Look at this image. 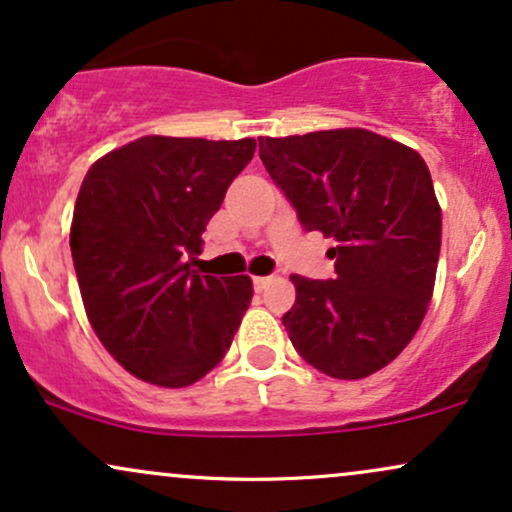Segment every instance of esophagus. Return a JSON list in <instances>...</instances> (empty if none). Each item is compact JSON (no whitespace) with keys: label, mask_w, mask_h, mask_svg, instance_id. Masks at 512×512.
I'll list each match as a JSON object with an SVG mask.
<instances>
[{"label":"esophagus","mask_w":512,"mask_h":512,"mask_svg":"<svg viewBox=\"0 0 512 512\" xmlns=\"http://www.w3.org/2000/svg\"><path fill=\"white\" fill-rule=\"evenodd\" d=\"M269 281H272V276H252V286H255V291L267 289Z\"/></svg>","instance_id":"34e87169"}]
</instances>
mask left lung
<instances>
[{
  "label": "left lung",
  "mask_w": 512,
  "mask_h": 512,
  "mask_svg": "<svg viewBox=\"0 0 512 512\" xmlns=\"http://www.w3.org/2000/svg\"><path fill=\"white\" fill-rule=\"evenodd\" d=\"M260 158L305 231L337 240L334 279L291 276L296 303L281 322L293 349L339 380L385 368L436 284L443 219L426 161L368 129L260 137Z\"/></svg>",
  "instance_id": "obj_1"
}]
</instances>
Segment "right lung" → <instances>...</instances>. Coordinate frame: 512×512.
I'll return each mask as SVG.
<instances>
[{
  "label": "right lung",
  "instance_id": "obj_1",
  "mask_svg": "<svg viewBox=\"0 0 512 512\" xmlns=\"http://www.w3.org/2000/svg\"><path fill=\"white\" fill-rule=\"evenodd\" d=\"M255 146L151 134L98 158L81 182L69 245L88 322L139 380L197 383L233 342L250 276H202L187 257Z\"/></svg>",
  "mask_w": 512,
  "mask_h": 512
}]
</instances>
